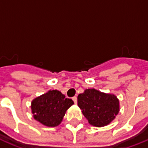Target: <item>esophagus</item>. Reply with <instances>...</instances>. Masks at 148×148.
Segmentation results:
<instances>
[{"label": "esophagus", "instance_id": "34e87169", "mask_svg": "<svg viewBox=\"0 0 148 148\" xmlns=\"http://www.w3.org/2000/svg\"><path fill=\"white\" fill-rule=\"evenodd\" d=\"M73 101H74V102L75 103V104H77V97H73Z\"/></svg>", "mask_w": 148, "mask_h": 148}]
</instances>
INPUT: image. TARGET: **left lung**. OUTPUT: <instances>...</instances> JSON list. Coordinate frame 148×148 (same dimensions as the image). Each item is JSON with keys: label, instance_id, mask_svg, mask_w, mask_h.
<instances>
[{"label": "left lung", "instance_id": "8db88e82", "mask_svg": "<svg viewBox=\"0 0 148 148\" xmlns=\"http://www.w3.org/2000/svg\"><path fill=\"white\" fill-rule=\"evenodd\" d=\"M77 106L92 126L101 127L114 120L120 112V101L112 93L86 89L77 96Z\"/></svg>", "mask_w": 148, "mask_h": 148}]
</instances>
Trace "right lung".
I'll return each instance as SVG.
<instances>
[{"mask_svg": "<svg viewBox=\"0 0 148 148\" xmlns=\"http://www.w3.org/2000/svg\"><path fill=\"white\" fill-rule=\"evenodd\" d=\"M74 101L66 98L58 90H49L32 100L31 103L33 118L47 127H56L61 124L66 112Z\"/></svg>", "mask_w": 148, "mask_h": 148, "instance_id": "right-lung-1", "label": "right lung"}]
</instances>
